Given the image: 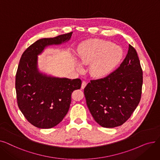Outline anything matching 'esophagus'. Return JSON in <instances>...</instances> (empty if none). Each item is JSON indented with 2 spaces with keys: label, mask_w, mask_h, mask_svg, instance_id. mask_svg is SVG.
<instances>
[{
  "label": "esophagus",
  "mask_w": 160,
  "mask_h": 160,
  "mask_svg": "<svg viewBox=\"0 0 160 160\" xmlns=\"http://www.w3.org/2000/svg\"><path fill=\"white\" fill-rule=\"evenodd\" d=\"M86 85H87V83L86 82H82V86H81V88L82 89H83L85 88V87L86 86Z\"/></svg>",
  "instance_id": "esophagus-1"
}]
</instances>
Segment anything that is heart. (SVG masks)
Here are the masks:
<instances>
[{
    "instance_id": "obj_1",
    "label": "heart",
    "mask_w": 160,
    "mask_h": 160,
    "mask_svg": "<svg viewBox=\"0 0 160 160\" xmlns=\"http://www.w3.org/2000/svg\"><path fill=\"white\" fill-rule=\"evenodd\" d=\"M78 55L82 64H91L89 73L92 77L102 78L110 75L119 65L123 51L111 41L94 39L83 43L78 48ZM77 67L82 69L80 64Z\"/></svg>"
}]
</instances>
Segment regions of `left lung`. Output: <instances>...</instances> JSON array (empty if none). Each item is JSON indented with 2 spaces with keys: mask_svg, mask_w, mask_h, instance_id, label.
<instances>
[{
  "mask_svg": "<svg viewBox=\"0 0 160 160\" xmlns=\"http://www.w3.org/2000/svg\"><path fill=\"white\" fill-rule=\"evenodd\" d=\"M142 71L136 50L129 45L120 66L106 77L91 80L84 88L87 106L95 121L104 128L127 121L138 106Z\"/></svg>",
  "mask_w": 160,
  "mask_h": 160,
  "instance_id": "obj_1",
  "label": "left lung"
}]
</instances>
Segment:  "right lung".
Listing matches in <instances>:
<instances>
[{
    "label": "right lung",
    "instance_id": "obj_1",
    "mask_svg": "<svg viewBox=\"0 0 160 160\" xmlns=\"http://www.w3.org/2000/svg\"><path fill=\"white\" fill-rule=\"evenodd\" d=\"M72 34L40 39L21 56L15 78L18 104L25 118L37 128H51L61 122L69 111L72 93L81 87L79 78L56 77L38 67V56L48 47L68 42Z\"/></svg>",
    "mask_w": 160,
    "mask_h": 160
}]
</instances>
